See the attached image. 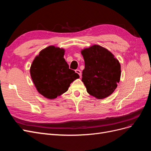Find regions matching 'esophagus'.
<instances>
[{
    "label": "esophagus",
    "instance_id": "esophagus-1",
    "mask_svg": "<svg viewBox=\"0 0 151 151\" xmlns=\"http://www.w3.org/2000/svg\"><path fill=\"white\" fill-rule=\"evenodd\" d=\"M76 72L77 73V74H78L80 77H81V71L80 70H79V69L76 70Z\"/></svg>",
    "mask_w": 151,
    "mask_h": 151
}]
</instances>
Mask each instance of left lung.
<instances>
[{"instance_id": "left-lung-1", "label": "left lung", "mask_w": 151, "mask_h": 151, "mask_svg": "<svg viewBox=\"0 0 151 151\" xmlns=\"http://www.w3.org/2000/svg\"><path fill=\"white\" fill-rule=\"evenodd\" d=\"M81 54L85 63L82 81L87 92L97 99L107 98L120 80L119 61L107 49L97 45L83 50Z\"/></svg>"}]
</instances>
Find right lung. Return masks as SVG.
<instances>
[{
	"label": "right lung",
	"instance_id": "add662e5",
	"mask_svg": "<svg viewBox=\"0 0 151 151\" xmlns=\"http://www.w3.org/2000/svg\"><path fill=\"white\" fill-rule=\"evenodd\" d=\"M65 50L49 46L36 56L30 67L31 79L40 94L50 99L68 90L79 76L70 69L65 60Z\"/></svg>",
	"mask_w": 151,
	"mask_h": 151
}]
</instances>
